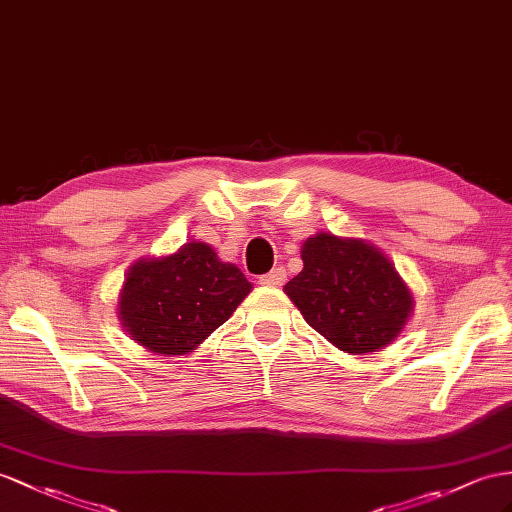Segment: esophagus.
Instances as JSON below:
<instances>
[{
    "mask_svg": "<svg viewBox=\"0 0 512 512\" xmlns=\"http://www.w3.org/2000/svg\"><path fill=\"white\" fill-rule=\"evenodd\" d=\"M287 281V274H285V268H274L270 270L268 274H261L259 277V283L264 285H270V287H279Z\"/></svg>",
    "mask_w": 512,
    "mask_h": 512,
    "instance_id": "34e87169",
    "label": "esophagus"
}]
</instances>
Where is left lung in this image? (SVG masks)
<instances>
[{"instance_id": "obj_1", "label": "left lung", "mask_w": 512, "mask_h": 512, "mask_svg": "<svg viewBox=\"0 0 512 512\" xmlns=\"http://www.w3.org/2000/svg\"><path fill=\"white\" fill-rule=\"evenodd\" d=\"M303 270L283 287L309 326L350 355L391 344L411 318L413 296L376 246L318 233L303 248Z\"/></svg>"}]
</instances>
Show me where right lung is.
<instances>
[{"mask_svg": "<svg viewBox=\"0 0 512 512\" xmlns=\"http://www.w3.org/2000/svg\"><path fill=\"white\" fill-rule=\"evenodd\" d=\"M253 290L242 270L205 242L127 270L119 318L131 339L157 355H186L225 324Z\"/></svg>", "mask_w": 512, "mask_h": 512, "instance_id": "1", "label": "right lung"}]
</instances>
